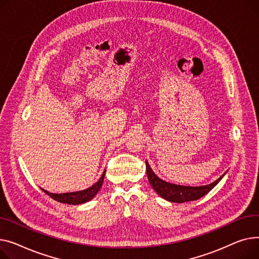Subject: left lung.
I'll list each match as a JSON object with an SVG mask.
<instances>
[{"mask_svg": "<svg viewBox=\"0 0 259 259\" xmlns=\"http://www.w3.org/2000/svg\"><path fill=\"white\" fill-rule=\"evenodd\" d=\"M146 164V174L149 183L154 190L166 201H169L171 203H185L190 201H195L201 199L202 196L207 194L212 188H213L219 182L223 179L225 174L219 178L213 183L204 186H183V185H176L165 182L158 178L157 175L151 170L150 166L147 161H145Z\"/></svg>", "mask_w": 259, "mask_h": 259, "instance_id": "8db88e82", "label": "left lung"}]
</instances>
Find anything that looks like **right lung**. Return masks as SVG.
Listing matches in <instances>:
<instances>
[{
	"instance_id": "add662e5",
	"label": "right lung",
	"mask_w": 259,
	"mask_h": 259,
	"mask_svg": "<svg viewBox=\"0 0 259 259\" xmlns=\"http://www.w3.org/2000/svg\"><path fill=\"white\" fill-rule=\"evenodd\" d=\"M104 175H105V170L103 171L101 178L96 182L94 185H92L84 190L75 191V192H67V193H51L42 188H41V190L47 193L50 197H52L53 200H55L59 203H65V204H69V205L83 204V203H87V202L92 200L93 197L97 194V192L100 190L102 183H103Z\"/></svg>"
}]
</instances>
